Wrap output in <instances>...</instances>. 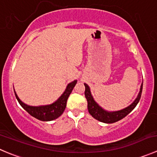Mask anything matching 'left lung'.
<instances>
[{"label":"left lung","instance_id":"8db88e82","mask_svg":"<svg viewBox=\"0 0 157 157\" xmlns=\"http://www.w3.org/2000/svg\"><path fill=\"white\" fill-rule=\"evenodd\" d=\"M85 86V97L87 100V108L90 114L94 117V119L100 121V122L105 123V124H113V123L121 121L123 118L128 115L137 105L139 103L140 99L141 97V94H142L143 90V83L140 86V92L138 94L137 97L135 99L134 101L129 105L127 107L117 111H107L102 108L97 102L95 101L94 98L93 97L92 94H91L90 88L86 83H84Z\"/></svg>","mask_w":157,"mask_h":157}]
</instances>
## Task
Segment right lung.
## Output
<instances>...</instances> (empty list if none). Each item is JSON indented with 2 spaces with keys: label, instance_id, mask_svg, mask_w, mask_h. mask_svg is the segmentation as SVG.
Here are the masks:
<instances>
[{
  "label": "right lung",
  "instance_id": "obj_1",
  "mask_svg": "<svg viewBox=\"0 0 157 157\" xmlns=\"http://www.w3.org/2000/svg\"><path fill=\"white\" fill-rule=\"evenodd\" d=\"M77 82V80H75L68 83L61 96L54 103H52L51 104L41 105V106H34L26 104L24 102L21 101V99L18 97L14 88H13V90H14V94L17 101L29 114H30L32 117H35L36 119L40 120L41 121H51L58 118L63 113L65 108H66L68 97L72 92Z\"/></svg>",
  "mask_w": 157,
  "mask_h": 157
}]
</instances>
